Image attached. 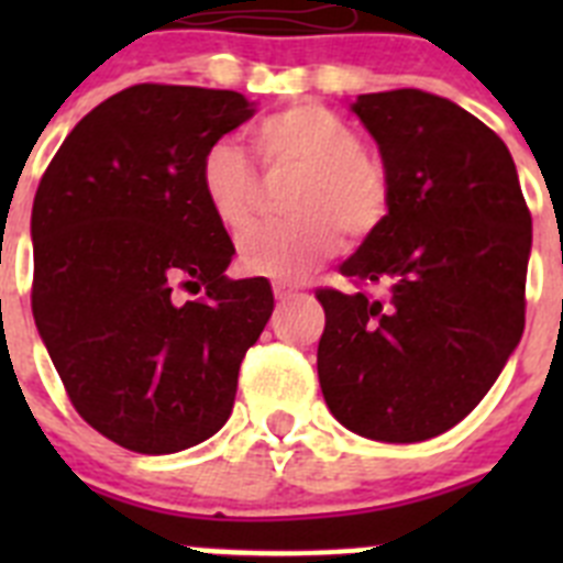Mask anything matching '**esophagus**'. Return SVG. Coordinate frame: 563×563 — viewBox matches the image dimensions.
Returning <instances> with one entry per match:
<instances>
[{"mask_svg": "<svg viewBox=\"0 0 563 563\" xmlns=\"http://www.w3.org/2000/svg\"><path fill=\"white\" fill-rule=\"evenodd\" d=\"M298 282H290V278H273V296L278 298V301H287V298L298 296Z\"/></svg>", "mask_w": 563, "mask_h": 563, "instance_id": "obj_1", "label": "esophagus"}]
</instances>
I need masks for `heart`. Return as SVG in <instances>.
Returning <instances> with one entry per match:
<instances>
[{
    "label": "heart",
    "instance_id": "obj_1",
    "mask_svg": "<svg viewBox=\"0 0 563 563\" xmlns=\"http://www.w3.org/2000/svg\"><path fill=\"white\" fill-rule=\"evenodd\" d=\"M251 137L267 172L296 177L285 200L290 220L239 239L236 262L251 276H301L338 251L341 233L361 242L389 217V172L335 109L290 103L253 123ZM200 188L213 220L228 231H245L256 217L258 174L228 137L202 154Z\"/></svg>",
    "mask_w": 563,
    "mask_h": 563
}]
</instances>
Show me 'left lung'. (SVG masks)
I'll return each instance as SVG.
<instances>
[{"label": "left lung", "mask_w": 563, "mask_h": 563, "mask_svg": "<svg viewBox=\"0 0 563 563\" xmlns=\"http://www.w3.org/2000/svg\"><path fill=\"white\" fill-rule=\"evenodd\" d=\"M383 154L391 211L318 287V380L338 422L420 442L479 406L525 332L533 220L494 129L420 89L352 103Z\"/></svg>", "instance_id": "1"}]
</instances>
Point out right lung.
I'll use <instances>...</instances> for the list:
<instances>
[{
	"label": "right lung",
	"mask_w": 563,
	"mask_h": 563,
	"mask_svg": "<svg viewBox=\"0 0 563 563\" xmlns=\"http://www.w3.org/2000/svg\"><path fill=\"white\" fill-rule=\"evenodd\" d=\"M251 114L233 89L134 84L84 114L38 183L33 318L73 409L121 449L217 434L273 312L267 278L225 276L233 242L200 188L202 154Z\"/></svg>",
	"instance_id": "obj_1"
}]
</instances>
